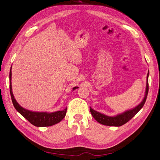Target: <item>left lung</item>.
I'll return each instance as SVG.
<instances>
[{
	"label": "left lung",
	"instance_id": "left-lung-1",
	"mask_svg": "<svg viewBox=\"0 0 160 160\" xmlns=\"http://www.w3.org/2000/svg\"><path fill=\"white\" fill-rule=\"evenodd\" d=\"M148 75L149 72H148L147 74L145 95H144L143 100L141 101V103L139 104H138L137 107H135L134 108H131V109H129L128 111H125L123 113H119L114 116H108L107 115H104V114L99 113L98 111H96L94 109H92L91 107H90V113H91L93 118H94L99 123L107 126L119 127V126H121L125 124L126 122H128L129 120H131L132 118L136 115L138 111L141 109V108L143 107L144 104H145L148 96Z\"/></svg>",
	"mask_w": 160,
	"mask_h": 160
}]
</instances>
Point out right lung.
Returning <instances> with one entry per match:
<instances>
[{"label": "right lung", "mask_w": 160, "mask_h": 160, "mask_svg": "<svg viewBox=\"0 0 160 160\" xmlns=\"http://www.w3.org/2000/svg\"><path fill=\"white\" fill-rule=\"evenodd\" d=\"M12 67L10 72V95L12 101V104L16 110L19 112L21 115L23 116L26 120L31 123L32 125L36 126V127H49L55 124H57L64 118L66 112H67V108L62 111H54V112H37V111H32L21 107L18 104L16 99H15L12 89ZM79 87H74L72 90L77 89Z\"/></svg>", "instance_id": "add662e5"}]
</instances>
